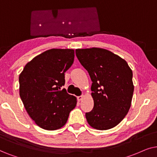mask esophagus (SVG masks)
Masks as SVG:
<instances>
[{
	"label": "esophagus",
	"mask_w": 157,
	"mask_h": 157,
	"mask_svg": "<svg viewBox=\"0 0 157 157\" xmlns=\"http://www.w3.org/2000/svg\"><path fill=\"white\" fill-rule=\"evenodd\" d=\"M83 98H84V95L78 96V97H77V100H78V101H81V100L83 99Z\"/></svg>",
	"instance_id": "1"
}]
</instances>
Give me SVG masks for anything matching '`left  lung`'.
<instances>
[{"mask_svg":"<svg viewBox=\"0 0 157 157\" xmlns=\"http://www.w3.org/2000/svg\"><path fill=\"white\" fill-rule=\"evenodd\" d=\"M76 56L89 73L94 107L85 117L98 130L116 126L128 113L132 100L133 72L124 59L100 48L78 49Z\"/></svg>","mask_w":157,"mask_h":157,"instance_id":"1","label":"left lung"}]
</instances>
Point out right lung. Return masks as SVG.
Returning a JSON list of instances; mask_svg holds the SVG:
<instances>
[{
    "instance_id": "add662e5",
    "label": "right lung",
    "mask_w": 157,
    "mask_h": 157,
    "mask_svg": "<svg viewBox=\"0 0 157 157\" xmlns=\"http://www.w3.org/2000/svg\"><path fill=\"white\" fill-rule=\"evenodd\" d=\"M74 57L73 49L47 50L28 62L19 75L21 99L29 116L41 128H62L76 106V98L62 88L64 72Z\"/></svg>"
}]
</instances>
